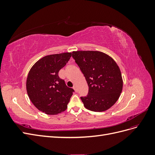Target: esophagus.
Wrapping results in <instances>:
<instances>
[{"mask_svg":"<svg viewBox=\"0 0 155 155\" xmlns=\"http://www.w3.org/2000/svg\"><path fill=\"white\" fill-rule=\"evenodd\" d=\"M73 88L74 89L75 91H76V92H78V90H77V87H76V85H74V87H73Z\"/></svg>","mask_w":155,"mask_h":155,"instance_id":"obj_1","label":"esophagus"}]
</instances>
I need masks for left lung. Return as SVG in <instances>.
<instances>
[{
  "instance_id": "obj_1",
  "label": "left lung",
  "mask_w": 155,
  "mask_h": 155,
  "mask_svg": "<svg viewBox=\"0 0 155 155\" xmlns=\"http://www.w3.org/2000/svg\"><path fill=\"white\" fill-rule=\"evenodd\" d=\"M72 58L85 78L87 96L81 97L86 109L107 110L118 100L123 80L118 64L109 55L98 51H72Z\"/></svg>"
}]
</instances>
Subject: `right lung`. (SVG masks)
Here are the masks:
<instances>
[{
  "instance_id": "right-lung-1",
  "label": "right lung",
  "mask_w": 155,
  "mask_h": 155,
  "mask_svg": "<svg viewBox=\"0 0 155 155\" xmlns=\"http://www.w3.org/2000/svg\"><path fill=\"white\" fill-rule=\"evenodd\" d=\"M72 53L46 55L34 64L26 80V91L32 104L46 114H58L67 109L74 91L59 77Z\"/></svg>"
}]
</instances>
